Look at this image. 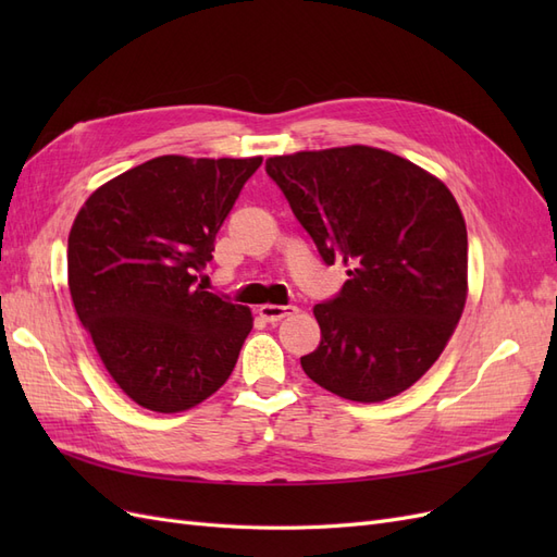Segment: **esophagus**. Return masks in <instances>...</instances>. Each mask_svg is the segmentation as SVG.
Wrapping results in <instances>:
<instances>
[{"mask_svg": "<svg viewBox=\"0 0 557 557\" xmlns=\"http://www.w3.org/2000/svg\"><path fill=\"white\" fill-rule=\"evenodd\" d=\"M295 311V307H281V305H264L258 309V313L267 320V323H278L285 315H290Z\"/></svg>", "mask_w": 557, "mask_h": 557, "instance_id": "obj_1", "label": "esophagus"}]
</instances>
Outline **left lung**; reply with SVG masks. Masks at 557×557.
I'll use <instances>...</instances> for the list:
<instances>
[{"mask_svg":"<svg viewBox=\"0 0 557 557\" xmlns=\"http://www.w3.org/2000/svg\"><path fill=\"white\" fill-rule=\"evenodd\" d=\"M264 170L325 264L348 281L313 315L307 376L352 401L411 387L442 356L467 299V227L446 185L381 148L269 158Z\"/></svg>","mask_w":557,"mask_h":557,"instance_id":"8db88e82","label":"left lung"}]
</instances>
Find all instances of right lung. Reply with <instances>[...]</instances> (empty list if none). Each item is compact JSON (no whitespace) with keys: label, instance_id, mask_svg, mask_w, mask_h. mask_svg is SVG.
Instances as JSON below:
<instances>
[{"label":"right lung","instance_id":"right-lung-1","mask_svg":"<svg viewBox=\"0 0 557 557\" xmlns=\"http://www.w3.org/2000/svg\"><path fill=\"white\" fill-rule=\"evenodd\" d=\"M262 158L162 156L115 176L78 211L66 248L81 325L144 409L176 413L221 387L250 311L197 283L215 234Z\"/></svg>","mask_w":557,"mask_h":557}]
</instances>
